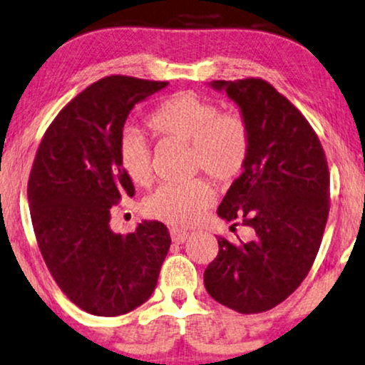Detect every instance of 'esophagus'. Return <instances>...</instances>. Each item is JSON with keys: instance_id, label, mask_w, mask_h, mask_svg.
I'll return each mask as SVG.
<instances>
[{"instance_id": "34e87169", "label": "esophagus", "mask_w": 365, "mask_h": 365, "mask_svg": "<svg viewBox=\"0 0 365 365\" xmlns=\"http://www.w3.org/2000/svg\"><path fill=\"white\" fill-rule=\"evenodd\" d=\"M170 235H172V240L175 242V244H183V242L188 239V235H190V233L182 230V228H175L173 227L172 230H170Z\"/></svg>"}]
</instances>
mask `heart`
<instances>
[{
    "label": "heart",
    "mask_w": 365,
    "mask_h": 365,
    "mask_svg": "<svg viewBox=\"0 0 365 365\" xmlns=\"http://www.w3.org/2000/svg\"><path fill=\"white\" fill-rule=\"evenodd\" d=\"M148 126L160 137L190 143L192 167L203 170L217 182H230L244 170L250 148L245 121L237 115L220 113L213 101L192 91H180L162 101L150 115ZM120 162L135 185L145 187L152 182V152L140 137L121 138ZM213 198L215 193L203 178L165 183L145 200V210L173 225H192L200 220Z\"/></svg>",
    "instance_id": "obj_1"
}]
</instances>
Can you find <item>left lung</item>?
Wrapping results in <instances>:
<instances>
[{
    "mask_svg": "<svg viewBox=\"0 0 365 365\" xmlns=\"http://www.w3.org/2000/svg\"><path fill=\"white\" fill-rule=\"evenodd\" d=\"M208 85L237 103L250 135L244 172L217 213L227 222L240 218L255 237L237 244L218 237L203 282L228 309L265 312L302 284L317 255L329 217L327 160L309 121L270 83L247 78Z\"/></svg>",
    "mask_w": 365,
    "mask_h": 365,
    "instance_id": "obj_1",
    "label": "left lung"
}]
</instances>
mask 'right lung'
<instances>
[{"mask_svg":"<svg viewBox=\"0 0 365 365\" xmlns=\"http://www.w3.org/2000/svg\"><path fill=\"white\" fill-rule=\"evenodd\" d=\"M167 85L106 76L58 113L38 148L28 182L38 247L58 287L88 314L116 317L147 302L172 244L157 220L126 235L110 227V208L135 193L120 162L125 121Z\"/></svg>","mask_w":365,"mask_h":365,"instance_id":"add662e5","label":"right lung"}]
</instances>
